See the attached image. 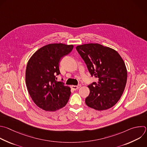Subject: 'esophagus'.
<instances>
[{"instance_id": "34e87169", "label": "esophagus", "mask_w": 147, "mask_h": 147, "mask_svg": "<svg viewBox=\"0 0 147 147\" xmlns=\"http://www.w3.org/2000/svg\"><path fill=\"white\" fill-rule=\"evenodd\" d=\"M81 87V85H72L71 86V88L73 89V90H77L78 89H79Z\"/></svg>"}]
</instances>
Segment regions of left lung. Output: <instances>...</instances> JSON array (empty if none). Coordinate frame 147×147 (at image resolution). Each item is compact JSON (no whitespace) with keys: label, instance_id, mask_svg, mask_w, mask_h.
I'll return each mask as SVG.
<instances>
[{"label":"left lung","instance_id":"left-lung-1","mask_svg":"<svg viewBox=\"0 0 147 147\" xmlns=\"http://www.w3.org/2000/svg\"><path fill=\"white\" fill-rule=\"evenodd\" d=\"M76 49L91 76L98 80L88 86L90 93L85 99L86 105L98 111L113 107L126 84L127 73L123 59L114 49L97 43L77 45Z\"/></svg>","mask_w":147,"mask_h":147}]
</instances>
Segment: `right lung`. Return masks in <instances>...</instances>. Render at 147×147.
I'll use <instances>...</instances> for the list:
<instances>
[{
  "mask_svg": "<svg viewBox=\"0 0 147 147\" xmlns=\"http://www.w3.org/2000/svg\"><path fill=\"white\" fill-rule=\"evenodd\" d=\"M73 45L54 43L46 45L30 58L25 72L26 85L33 102L47 111L65 107L71 94L70 88L56 81L61 74V58L70 53Z\"/></svg>",
  "mask_w": 147,
  "mask_h": 147,
  "instance_id": "right-lung-1",
  "label": "right lung"
}]
</instances>
